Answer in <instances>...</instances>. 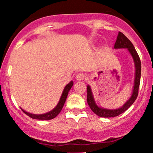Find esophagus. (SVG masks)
<instances>
[{"label":"esophagus","instance_id":"1","mask_svg":"<svg viewBox=\"0 0 153 153\" xmlns=\"http://www.w3.org/2000/svg\"><path fill=\"white\" fill-rule=\"evenodd\" d=\"M84 78H85V75H84L83 73L77 74L76 76V80H78V81H82V80L84 79Z\"/></svg>","mask_w":153,"mask_h":153}]
</instances>
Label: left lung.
I'll return each mask as SVG.
<instances>
[{"label":"left lung","mask_w":153,"mask_h":153,"mask_svg":"<svg viewBox=\"0 0 153 153\" xmlns=\"http://www.w3.org/2000/svg\"><path fill=\"white\" fill-rule=\"evenodd\" d=\"M114 49H128L131 55L133 57L135 64V79H134V86L133 88V94L131 97L123 105V106L117 109H108L99 107L97 105L94 100L93 93H92L91 88L89 85L87 86V103L89 105L90 108L93 111L94 114L100 117L103 118H111V117H116L119 116L120 114L127 110L129 107H131L135 101L136 100L138 94L139 86L140 82V75H141V62L140 57L137 54L136 50L132 44V42L123 34L121 32L118 33L117 37L116 43L114 45Z\"/></svg>","instance_id":"left-lung-1"}]
</instances>
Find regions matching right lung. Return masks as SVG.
Masks as SVG:
<instances>
[{
    "label": "right lung",
    "instance_id": "add662e5",
    "mask_svg": "<svg viewBox=\"0 0 153 153\" xmlns=\"http://www.w3.org/2000/svg\"><path fill=\"white\" fill-rule=\"evenodd\" d=\"M73 82L71 81L69 83V84H67L66 86L64 88V91L62 92V94L61 96V98H60L59 103H57V105H56L55 108L52 109V111H50V112L46 113V114H30V113L27 112L23 109L21 108V110L23 111V112L27 116H30V118H33V119H37V120H51L52 118H54L55 117L57 116L58 114H59L60 111H62V108H63L64 104H65L66 99H67L68 93H69V90L71 89V86H73Z\"/></svg>",
    "mask_w": 153,
    "mask_h": 153
}]
</instances>
